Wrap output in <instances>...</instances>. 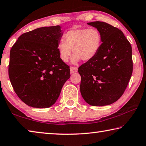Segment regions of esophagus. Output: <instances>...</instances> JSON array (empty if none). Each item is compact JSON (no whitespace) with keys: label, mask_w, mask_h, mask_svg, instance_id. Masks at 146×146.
Instances as JSON below:
<instances>
[{"label":"esophagus","mask_w":146,"mask_h":146,"mask_svg":"<svg viewBox=\"0 0 146 146\" xmlns=\"http://www.w3.org/2000/svg\"><path fill=\"white\" fill-rule=\"evenodd\" d=\"M70 74H74L78 71V68L75 66H70Z\"/></svg>","instance_id":"1"}]
</instances>
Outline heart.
I'll use <instances>...</instances> for the list:
<instances>
[{"label": "heart", "mask_w": 146, "mask_h": 146, "mask_svg": "<svg viewBox=\"0 0 146 146\" xmlns=\"http://www.w3.org/2000/svg\"><path fill=\"white\" fill-rule=\"evenodd\" d=\"M64 41L58 44L59 56L63 62H67L72 54H74L71 59L73 64L78 63L81 60L88 61L98 52L102 44L100 32L95 28H73L64 35Z\"/></svg>", "instance_id": "obj_1"}]
</instances>
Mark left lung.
I'll return each mask as SVG.
<instances>
[{
  "label": "left lung",
  "instance_id": "8db88e82",
  "mask_svg": "<svg viewBox=\"0 0 146 146\" xmlns=\"http://www.w3.org/2000/svg\"><path fill=\"white\" fill-rule=\"evenodd\" d=\"M87 24L100 32L102 44L97 54L78 68L81 94L90 105H109L122 96L131 77V46L118 28L99 21Z\"/></svg>",
  "mask_w": 146,
  "mask_h": 146
}]
</instances>
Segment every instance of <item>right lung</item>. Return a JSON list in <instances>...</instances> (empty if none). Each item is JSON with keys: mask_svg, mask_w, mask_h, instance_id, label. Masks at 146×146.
Instances as JSON below:
<instances>
[{"mask_svg": "<svg viewBox=\"0 0 146 146\" xmlns=\"http://www.w3.org/2000/svg\"><path fill=\"white\" fill-rule=\"evenodd\" d=\"M63 35L60 25L24 33L10 50L9 77L15 93L27 105L48 108L70 78L69 66L57 49Z\"/></svg>", "mask_w": 146, "mask_h": 146, "instance_id": "1", "label": "right lung"}]
</instances>
